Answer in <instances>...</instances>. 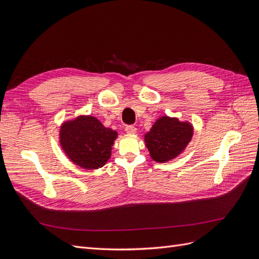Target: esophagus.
I'll list each match as a JSON object with an SVG mask.
<instances>
[{
    "label": "esophagus",
    "mask_w": 259,
    "mask_h": 259,
    "mask_svg": "<svg viewBox=\"0 0 259 259\" xmlns=\"http://www.w3.org/2000/svg\"><path fill=\"white\" fill-rule=\"evenodd\" d=\"M125 132L127 133V134H131V135H134L136 134L137 132V128L135 126H133V125H128V126L125 127Z\"/></svg>",
    "instance_id": "esophagus-1"
}]
</instances>
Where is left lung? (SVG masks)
I'll return each instance as SVG.
<instances>
[{
  "label": "left lung",
  "instance_id": "left-lung-1",
  "mask_svg": "<svg viewBox=\"0 0 259 259\" xmlns=\"http://www.w3.org/2000/svg\"><path fill=\"white\" fill-rule=\"evenodd\" d=\"M193 134L192 123L180 121L176 116L162 115L150 131L145 133L144 139L151 159L158 163H166L186 150Z\"/></svg>",
  "mask_w": 259,
  "mask_h": 259
}]
</instances>
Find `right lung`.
Here are the masks:
<instances>
[{
	"mask_svg": "<svg viewBox=\"0 0 259 259\" xmlns=\"http://www.w3.org/2000/svg\"><path fill=\"white\" fill-rule=\"evenodd\" d=\"M59 145L67 158L84 169H98L111 158L117 132L106 127L97 117L80 114L62 122Z\"/></svg>",
	"mask_w": 259,
	"mask_h": 259,
	"instance_id": "add662e5",
	"label": "right lung"
}]
</instances>
